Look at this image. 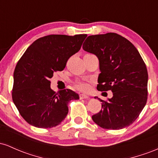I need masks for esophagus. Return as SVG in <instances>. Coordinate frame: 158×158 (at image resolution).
Here are the masks:
<instances>
[{
	"label": "esophagus",
	"instance_id": "34e87169",
	"mask_svg": "<svg viewBox=\"0 0 158 158\" xmlns=\"http://www.w3.org/2000/svg\"><path fill=\"white\" fill-rule=\"evenodd\" d=\"M79 98H80L81 99H88V96L85 95L84 94H79Z\"/></svg>",
	"mask_w": 158,
	"mask_h": 158
}]
</instances>
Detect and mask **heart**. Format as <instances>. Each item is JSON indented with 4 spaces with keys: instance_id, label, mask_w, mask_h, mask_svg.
I'll return each instance as SVG.
<instances>
[{
    "instance_id": "1",
    "label": "heart",
    "mask_w": 158,
    "mask_h": 158,
    "mask_svg": "<svg viewBox=\"0 0 158 158\" xmlns=\"http://www.w3.org/2000/svg\"><path fill=\"white\" fill-rule=\"evenodd\" d=\"M75 87L81 91H88V90H90V88L89 83L82 80H78L76 81Z\"/></svg>"
}]
</instances>
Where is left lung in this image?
I'll return each mask as SVG.
<instances>
[{
  "label": "left lung",
  "instance_id": "left-lung-1",
  "mask_svg": "<svg viewBox=\"0 0 158 158\" xmlns=\"http://www.w3.org/2000/svg\"><path fill=\"white\" fill-rule=\"evenodd\" d=\"M99 62L97 89L110 90L113 97L102 102V109L92 116L106 129L119 130L135 121L146 104L148 72L138 50L126 38L114 32L90 35L82 46Z\"/></svg>",
  "mask_w": 158,
  "mask_h": 158
}]
</instances>
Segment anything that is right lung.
<instances>
[{
    "instance_id": "right-lung-1",
    "label": "right lung",
    "mask_w": 158,
    "mask_h": 158,
    "mask_svg": "<svg viewBox=\"0 0 158 158\" xmlns=\"http://www.w3.org/2000/svg\"><path fill=\"white\" fill-rule=\"evenodd\" d=\"M86 37V34L44 36L34 41L20 59L14 71L12 100L29 124L41 128L58 126L68 115V102L79 99L70 89L56 93L50 79L55 72L64 70Z\"/></svg>"
}]
</instances>
